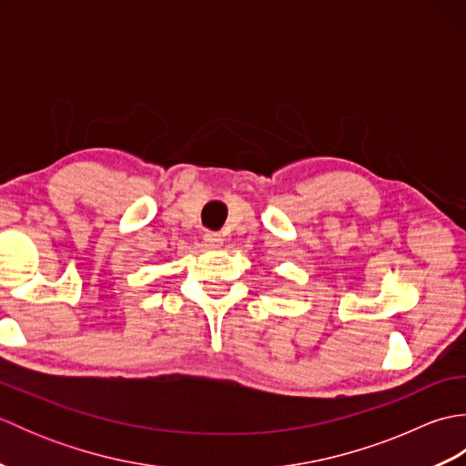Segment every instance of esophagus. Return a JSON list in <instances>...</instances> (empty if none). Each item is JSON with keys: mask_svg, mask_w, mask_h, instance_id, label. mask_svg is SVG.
Returning <instances> with one entry per match:
<instances>
[{"mask_svg": "<svg viewBox=\"0 0 466 466\" xmlns=\"http://www.w3.org/2000/svg\"><path fill=\"white\" fill-rule=\"evenodd\" d=\"M204 242H206L208 248H218V246L224 242V238L216 232H208V234H204Z\"/></svg>", "mask_w": 466, "mask_h": 466, "instance_id": "34e87169", "label": "esophagus"}]
</instances>
